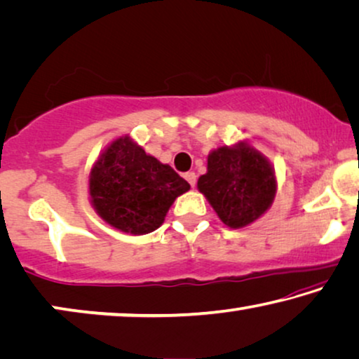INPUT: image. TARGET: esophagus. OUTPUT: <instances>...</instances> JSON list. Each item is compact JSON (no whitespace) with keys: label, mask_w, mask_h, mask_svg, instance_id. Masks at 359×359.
<instances>
[{"label":"esophagus","mask_w":359,"mask_h":359,"mask_svg":"<svg viewBox=\"0 0 359 359\" xmlns=\"http://www.w3.org/2000/svg\"><path fill=\"white\" fill-rule=\"evenodd\" d=\"M184 178L188 180V183L192 186V188H194V186H196V181H197V176H196L194 171H189V173H186V175H184Z\"/></svg>","instance_id":"obj_1"}]
</instances>
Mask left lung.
Listing matches in <instances>:
<instances>
[{
  "label": "left lung",
  "mask_w": 359,
  "mask_h": 359,
  "mask_svg": "<svg viewBox=\"0 0 359 359\" xmlns=\"http://www.w3.org/2000/svg\"><path fill=\"white\" fill-rule=\"evenodd\" d=\"M220 220L230 228L257 220L273 202L277 181L272 165L246 142L212 150L207 173L197 181Z\"/></svg>",
  "instance_id": "left-lung-1"
}]
</instances>
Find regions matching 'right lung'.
I'll use <instances>...</instances> for the list:
<instances>
[{
	"label": "right lung",
	"mask_w": 359,
	"mask_h": 359,
	"mask_svg": "<svg viewBox=\"0 0 359 359\" xmlns=\"http://www.w3.org/2000/svg\"><path fill=\"white\" fill-rule=\"evenodd\" d=\"M188 189V181L170 165L145 154L128 136L108 145L89 176L97 214L108 225L131 235L157 230L176 197Z\"/></svg>",
	"instance_id": "right-lung-1"
}]
</instances>
